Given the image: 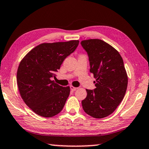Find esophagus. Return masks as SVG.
Returning a JSON list of instances; mask_svg holds the SVG:
<instances>
[{"instance_id": "obj_1", "label": "esophagus", "mask_w": 149, "mask_h": 149, "mask_svg": "<svg viewBox=\"0 0 149 149\" xmlns=\"http://www.w3.org/2000/svg\"><path fill=\"white\" fill-rule=\"evenodd\" d=\"M70 87V89L72 90V91H76V90L77 89V87H74V86H72V85H71Z\"/></svg>"}]
</instances>
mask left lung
<instances>
[{"label": "left lung", "instance_id": "8db88e82", "mask_svg": "<svg viewBox=\"0 0 149 149\" xmlns=\"http://www.w3.org/2000/svg\"><path fill=\"white\" fill-rule=\"evenodd\" d=\"M81 46L89 56L90 72L96 88L86 89L82 101L86 113L95 118L107 117L116 110L126 94L128 76L121 56L116 49L99 39L83 40Z\"/></svg>", "mask_w": 149, "mask_h": 149}]
</instances>
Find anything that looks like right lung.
Returning a JSON list of instances; mask_svg holds the SVG:
<instances>
[{
	"instance_id": "add662e5",
	"label": "right lung",
	"mask_w": 149,
	"mask_h": 149,
	"mask_svg": "<svg viewBox=\"0 0 149 149\" xmlns=\"http://www.w3.org/2000/svg\"><path fill=\"white\" fill-rule=\"evenodd\" d=\"M79 40L43 43L29 52L19 64L17 83L28 107L45 118L59 113L70 94V87L52 81L64 60L78 46Z\"/></svg>"
}]
</instances>
